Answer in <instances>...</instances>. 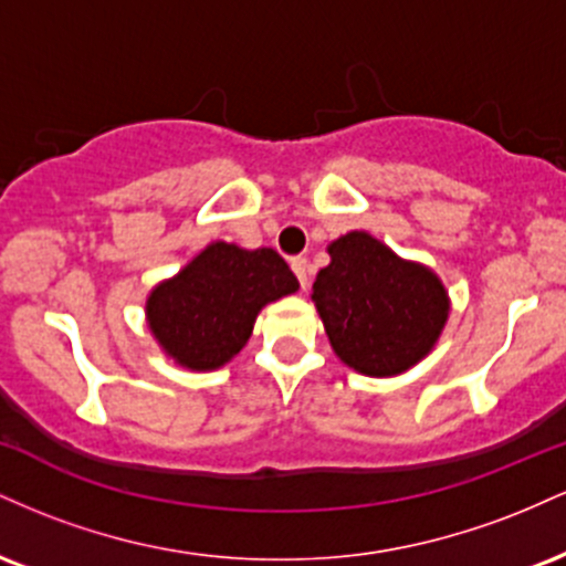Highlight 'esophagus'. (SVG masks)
<instances>
[{"label":"esophagus","mask_w":566,"mask_h":566,"mask_svg":"<svg viewBox=\"0 0 566 566\" xmlns=\"http://www.w3.org/2000/svg\"><path fill=\"white\" fill-rule=\"evenodd\" d=\"M292 271H295V276H297V282H301V287L305 290L308 287V261H305L303 255H297V258H292Z\"/></svg>","instance_id":"esophagus-1"}]
</instances>
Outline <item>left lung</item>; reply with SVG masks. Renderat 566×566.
<instances>
[{
  "instance_id": "1",
  "label": "left lung",
  "mask_w": 566,
  "mask_h": 566,
  "mask_svg": "<svg viewBox=\"0 0 566 566\" xmlns=\"http://www.w3.org/2000/svg\"><path fill=\"white\" fill-rule=\"evenodd\" d=\"M329 258L311 297L335 354L373 378L418 365L450 314L439 279L423 265L396 258L365 231L329 244Z\"/></svg>"
}]
</instances>
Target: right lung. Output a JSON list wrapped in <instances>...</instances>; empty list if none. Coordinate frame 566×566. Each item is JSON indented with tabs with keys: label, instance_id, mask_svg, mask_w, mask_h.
Listing matches in <instances>:
<instances>
[{
	"label": "right lung",
	"instance_id": "add662e5",
	"mask_svg": "<svg viewBox=\"0 0 566 566\" xmlns=\"http://www.w3.org/2000/svg\"><path fill=\"white\" fill-rule=\"evenodd\" d=\"M295 290V274L271 247L216 242L151 292L148 327L178 365L216 369L244 348L258 311Z\"/></svg>",
	"mask_w": 566,
	"mask_h": 566
}]
</instances>
